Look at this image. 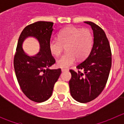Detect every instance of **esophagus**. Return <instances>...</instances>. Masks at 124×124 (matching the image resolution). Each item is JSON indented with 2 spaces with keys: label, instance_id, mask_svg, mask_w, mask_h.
Returning a JSON list of instances; mask_svg holds the SVG:
<instances>
[{
  "label": "esophagus",
  "instance_id": "esophagus-1",
  "mask_svg": "<svg viewBox=\"0 0 124 124\" xmlns=\"http://www.w3.org/2000/svg\"><path fill=\"white\" fill-rule=\"evenodd\" d=\"M67 71H68V69H65V68H62V69H61V71H62V72Z\"/></svg>",
  "mask_w": 124,
  "mask_h": 124
}]
</instances>
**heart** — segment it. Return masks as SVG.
<instances>
[{
    "label": "heart",
    "mask_w": 124,
    "mask_h": 124,
    "mask_svg": "<svg viewBox=\"0 0 124 124\" xmlns=\"http://www.w3.org/2000/svg\"><path fill=\"white\" fill-rule=\"evenodd\" d=\"M93 45V36L87 28L69 26L61 30L58 34V39L49 42L50 51L53 55L59 56L66 46L65 54L57 61L60 68H69L76 62V59L83 60L89 56Z\"/></svg>",
    "instance_id": "b5f03b06"
}]
</instances>
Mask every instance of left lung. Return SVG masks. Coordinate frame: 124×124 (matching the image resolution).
Wrapping results in <instances>:
<instances>
[{"label": "left lung", "mask_w": 124, "mask_h": 124, "mask_svg": "<svg viewBox=\"0 0 124 124\" xmlns=\"http://www.w3.org/2000/svg\"><path fill=\"white\" fill-rule=\"evenodd\" d=\"M93 31V45L87 58L76 66L84 73L70 70L71 95L76 101L86 103L96 99L105 87L112 64L111 51L104 31L92 22H84Z\"/></svg>", "instance_id": "1"}]
</instances>
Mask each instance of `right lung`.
<instances>
[{"instance_id":"right-lung-1","label":"right lung","mask_w":124,"mask_h":124,"mask_svg":"<svg viewBox=\"0 0 124 124\" xmlns=\"http://www.w3.org/2000/svg\"><path fill=\"white\" fill-rule=\"evenodd\" d=\"M53 24L39 21L25 27L18 38L14 57V70L20 88L28 99L36 102L46 101L51 97L61 73L60 68H50L55 63L48 46ZM28 37L35 38L40 45V51L35 55L29 56L23 49V43Z\"/></svg>"}]
</instances>
